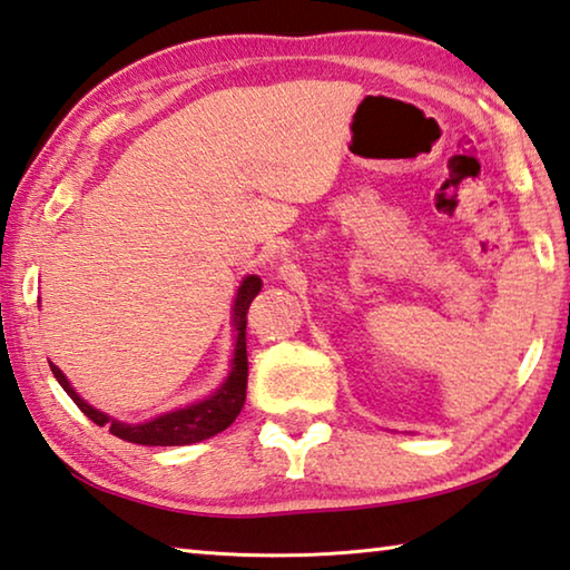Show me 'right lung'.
Returning a JSON list of instances; mask_svg holds the SVG:
<instances>
[{
	"label": "right lung",
	"mask_w": 570,
	"mask_h": 570,
	"mask_svg": "<svg viewBox=\"0 0 570 570\" xmlns=\"http://www.w3.org/2000/svg\"><path fill=\"white\" fill-rule=\"evenodd\" d=\"M261 292V278L258 276H246L238 288L236 306H233V322H236V352H233V365L230 373L225 377V383L215 391L210 399L189 403L185 409H177L165 415H157V419L144 421V423H121L114 421L111 415L96 411L94 405H88L80 395L70 387L68 377L62 375L58 365L50 363L52 375L58 377L73 403L83 411L90 421L98 423V426H108L114 436L124 441H131V444L141 446H185V444H197V441L210 439L215 433H220L230 426L233 421L238 419V413L246 403V385H248V355H246V314L250 302L256 299Z\"/></svg>",
	"instance_id": "1"
}]
</instances>
